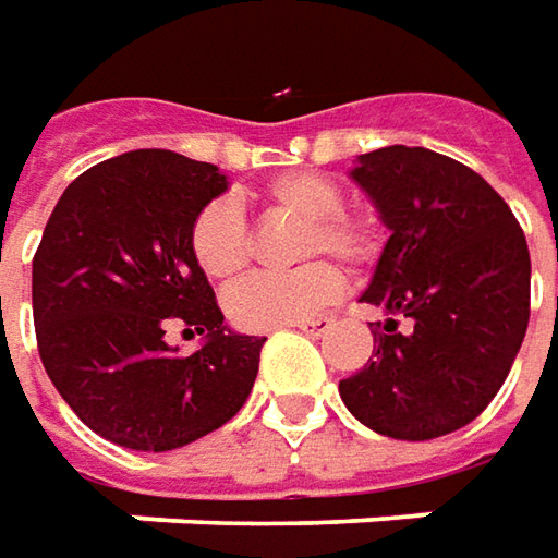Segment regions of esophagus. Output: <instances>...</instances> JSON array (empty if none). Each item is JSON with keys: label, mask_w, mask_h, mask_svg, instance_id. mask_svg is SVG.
Segmentation results:
<instances>
[{"label": "esophagus", "mask_w": 558, "mask_h": 558, "mask_svg": "<svg viewBox=\"0 0 558 558\" xmlns=\"http://www.w3.org/2000/svg\"><path fill=\"white\" fill-rule=\"evenodd\" d=\"M332 316H313V319H304V323H298V329L304 335H313V338H319V335H326L332 329Z\"/></svg>", "instance_id": "esophagus-1"}]
</instances>
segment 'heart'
Instances as JSON below:
<instances>
[{"instance_id":"1","label":"heart","mask_w":558,"mask_h":558,"mask_svg":"<svg viewBox=\"0 0 558 558\" xmlns=\"http://www.w3.org/2000/svg\"><path fill=\"white\" fill-rule=\"evenodd\" d=\"M260 202L272 214L301 220L294 257L311 260L332 254L348 264H363L375 254V226L360 214H344V189L326 173L294 170L269 180L260 189ZM189 247L195 264L214 282H232L251 260V235L242 207L229 198L204 204L189 229ZM341 272L313 260L307 267L282 276H254L229 291L226 313L245 332H269L329 307L341 294Z\"/></svg>"}]
</instances>
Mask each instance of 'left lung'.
<instances>
[{"label":"left lung","mask_w":558,"mask_h":558,"mask_svg":"<svg viewBox=\"0 0 558 558\" xmlns=\"http://www.w3.org/2000/svg\"><path fill=\"white\" fill-rule=\"evenodd\" d=\"M351 180L388 229L360 294L385 323H375L378 351L338 395L378 435H450L494 400L525 341V232L475 170L428 148L360 155ZM397 315L411 319L407 333L396 332Z\"/></svg>","instance_id":"8db88e82"}]
</instances>
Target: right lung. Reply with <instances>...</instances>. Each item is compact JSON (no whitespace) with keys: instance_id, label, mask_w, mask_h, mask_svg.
Instances as JSON below:
<instances>
[{"instance_id":"1","label":"right lung","mask_w":558,"mask_h":558,"mask_svg":"<svg viewBox=\"0 0 558 558\" xmlns=\"http://www.w3.org/2000/svg\"><path fill=\"white\" fill-rule=\"evenodd\" d=\"M229 183L214 163L140 148L80 173L33 257L43 366L83 425L126 450L163 453L226 425L254 388L267 338L232 332L189 229ZM205 335L189 357L162 332Z\"/></svg>"}]
</instances>
